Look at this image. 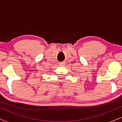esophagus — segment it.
<instances>
[{"mask_svg":"<svg viewBox=\"0 0 122 122\" xmlns=\"http://www.w3.org/2000/svg\"><path fill=\"white\" fill-rule=\"evenodd\" d=\"M59 65L61 66H63L64 65V63L63 62H61V63H59Z\"/></svg>","mask_w":122,"mask_h":122,"instance_id":"1","label":"esophagus"}]
</instances>
